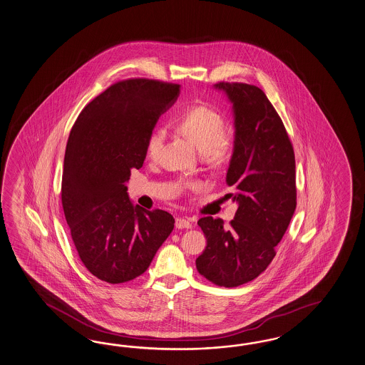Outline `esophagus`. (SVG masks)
I'll use <instances>...</instances> for the list:
<instances>
[{
	"mask_svg": "<svg viewBox=\"0 0 365 365\" xmlns=\"http://www.w3.org/2000/svg\"><path fill=\"white\" fill-rule=\"evenodd\" d=\"M175 227L179 228V230H182V228H191L192 227V222L188 217H177Z\"/></svg>",
	"mask_w": 365,
	"mask_h": 365,
	"instance_id": "obj_1",
	"label": "esophagus"
}]
</instances>
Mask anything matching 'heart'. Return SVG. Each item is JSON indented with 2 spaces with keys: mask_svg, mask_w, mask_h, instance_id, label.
<instances>
[{
  "mask_svg": "<svg viewBox=\"0 0 365 365\" xmlns=\"http://www.w3.org/2000/svg\"><path fill=\"white\" fill-rule=\"evenodd\" d=\"M177 128L183 135L194 142L200 153L220 159L226 153L228 140L225 133V119L217 110L208 106H195L178 119ZM166 131L155 128L146 140V155L157 159L165 145Z\"/></svg>",
  "mask_w": 365,
  "mask_h": 365,
  "instance_id": "b5f03b06",
  "label": "heart"
}]
</instances>
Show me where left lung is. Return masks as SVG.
<instances>
[{
  "label": "left lung",
  "instance_id": "left-lung-1",
  "mask_svg": "<svg viewBox=\"0 0 365 365\" xmlns=\"http://www.w3.org/2000/svg\"><path fill=\"white\" fill-rule=\"evenodd\" d=\"M232 105L234 148L227 194L237 205L235 217H202L197 225L207 246L197 269L217 286H242L266 271L275 257L296 208L295 154L286 128L263 90L247 83L219 82Z\"/></svg>",
  "mask_w": 365,
  "mask_h": 365
}]
</instances>
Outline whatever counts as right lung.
Masks as SVG:
<instances>
[{"instance_id": "obj_1", "label": "right lung", "mask_w": 365, "mask_h": 365, "mask_svg": "<svg viewBox=\"0 0 365 365\" xmlns=\"http://www.w3.org/2000/svg\"><path fill=\"white\" fill-rule=\"evenodd\" d=\"M180 85L154 79L114 83L81 111L70 131L62 174V207L83 266L118 284L148 269L174 228L162 210L133 205L126 182L142 168L146 140L171 108Z\"/></svg>"}]
</instances>
